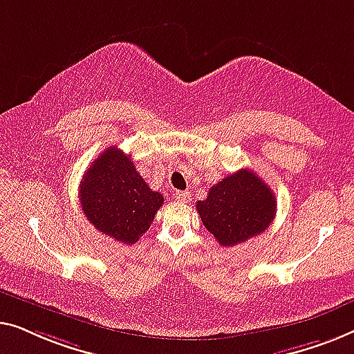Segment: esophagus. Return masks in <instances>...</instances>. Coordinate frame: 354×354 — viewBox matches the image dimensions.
I'll return each instance as SVG.
<instances>
[{"label":"esophagus","instance_id":"34e87169","mask_svg":"<svg viewBox=\"0 0 354 354\" xmlns=\"http://www.w3.org/2000/svg\"><path fill=\"white\" fill-rule=\"evenodd\" d=\"M173 196H175L176 201H179V202H187L189 197H191V194H189L187 191H176Z\"/></svg>","mask_w":354,"mask_h":354}]
</instances>
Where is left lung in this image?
Masks as SVG:
<instances>
[{
  "mask_svg": "<svg viewBox=\"0 0 354 354\" xmlns=\"http://www.w3.org/2000/svg\"><path fill=\"white\" fill-rule=\"evenodd\" d=\"M208 232L223 247H234L265 232L276 216L271 187L252 170H239L210 187L196 203Z\"/></svg>",
  "mask_w": 354,
  "mask_h": 354,
  "instance_id": "1",
  "label": "left lung"
}]
</instances>
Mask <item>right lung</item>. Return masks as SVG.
I'll return each instance as SVG.
<instances>
[{"instance_id": "add662e5", "label": "right lung", "mask_w": 354, "mask_h": 354, "mask_svg": "<svg viewBox=\"0 0 354 354\" xmlns=\"http://www.w3.org/2000/svg\"><path fill=\"white\" fill-rule=\"evenodd\" d=\"M80 205L99 232L127 245L151 227L163 196L152 191L117 146L106 149L80 183Z\"/></svg>"}]
</instances>
